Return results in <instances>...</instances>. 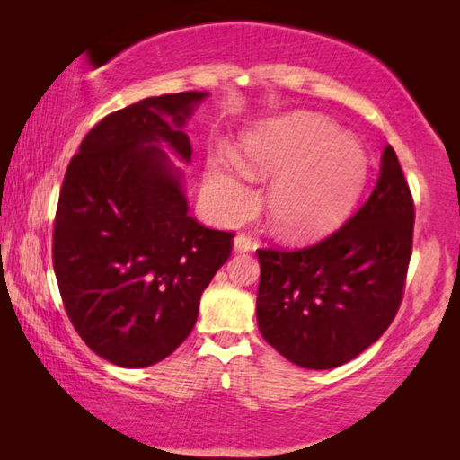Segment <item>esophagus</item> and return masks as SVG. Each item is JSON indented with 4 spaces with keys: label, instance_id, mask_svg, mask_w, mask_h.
I'll return each instance as SVG.
<instances>
[{
    "label": "esophagus",
    "instance_id": "obj_1",
    "mask_svg": "<svg viewBox=\"0 0 460 460\" xmlns=\"http://www.w3.org/2000/svg\"><path fill=\"white\" fill-rule=\"evenodd\" d=\"M252 247H253L252 239L245 237V235H237L235 239H233V252H235V253H245Z\"/></svg>",
    "mask_w": 460,
    "mask_h": 460
}]
</instances>
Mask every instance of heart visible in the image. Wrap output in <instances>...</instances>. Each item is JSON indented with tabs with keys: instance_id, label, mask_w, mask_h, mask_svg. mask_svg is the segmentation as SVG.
<instances>
[{
	"instance_id": "heart-1",
	"label": "heart",
	"mask_w": 460,
	"mask_h": 460,
	"mask_svg": "<svg viewBox=\"0 0 460 460\" xmlns=\"http://www.w3.org/2000/svg\"><path fill=\"white\" fill-rule=\"evenodd\" d=\"M367 170V154L355 137L318 115L290 113L241 139L239 166L211 162L205 194L217 221L237 223L255 207L245 174L255 181L276 176L266 199L271 231L290 241H310L345 221Z\"/></svg>"
}]
</instances>
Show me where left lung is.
I'll return each instance as SVG.
<instances>
[{"instance_id":"1","label":"left lung","mask_w":460,"mask_h":460,"mask_svg":"<svg viewBox=\"0 0 460 460\" xmlns=\"http://www.w3.org/2000/svg\"><path fill=\"white\" fill-rule=\"evenodd\" d=\"M411 235L414 200L385 146L371 197L337 233L298 252H258L261 337L305 369L355 359L398 313Z\"/></svg>"}]
</instances>
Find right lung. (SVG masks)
Listing matches in <instances>:
<instances>
[{"label":"right lung","mask_w":460,"mask_h":460,"mask_svg":"<svg viewBox=\"0 0 460 460\" xmlns=\"http://www.w3.org/2000/svg\"><path fill=\"white\" fill-rule=\"evenodd\" d=\"M207 97H147L107 115L66 168L54 274L76 332L119 367H150L182 345L231 255V233L189 215L184 172L165 152L190 164L184 128Z\"/></svg>","instance_id":"1"}]
</instances>
